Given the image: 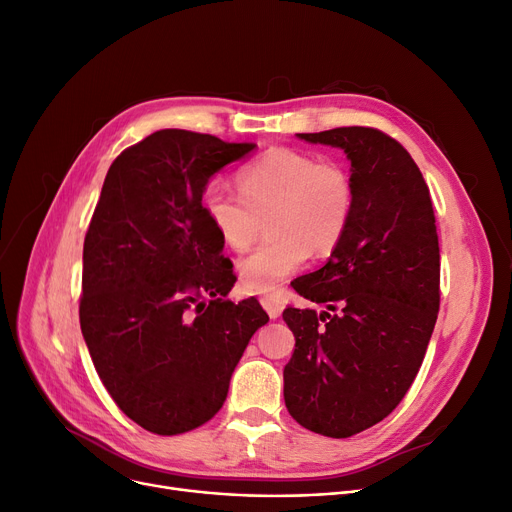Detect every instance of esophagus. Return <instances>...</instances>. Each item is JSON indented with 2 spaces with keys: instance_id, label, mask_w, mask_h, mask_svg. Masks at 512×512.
<instances>
[{
  "instance_id": "esophagus-1",
  "label": "esophagus",
  "mask_w": 512,
  "mask_h": 512,
  "mask_svg": "<svg viewBox=\"0 0 512 512\" xmlns=\"http://www.w3.org/2000/svg\"><path fill=\"white\" fill-rule=\"evenodd\" d=\"M261 305L267 311V315H270L272 319H278L284 309V299L276 297V294H267V297H261Z\"/></svg>"
}]
</instances>
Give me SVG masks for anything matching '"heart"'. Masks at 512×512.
Returning a JSON list of instances; mask_svg holds the SVG:
<instances>
[{
  "instance_id": "1",
  "label": "heart",
  "mask_w": 512,
  "mask_h": 512,
  "mask_svg": "<svg viewBox=\"0 0 512 512\" xmlns=\"http://www.w3.org/2000/svg\"><path fill=\"white\" fill-rule=\"evenodd\" d=\"M240 196L211 182L201 209L232 251H247L267 220V238L238 261L240 284L249 292H276L299 272L311 251L332 253L353 215V184L336 164L294 149H270L236 174Z\"/></svg>"
}]
</instances>
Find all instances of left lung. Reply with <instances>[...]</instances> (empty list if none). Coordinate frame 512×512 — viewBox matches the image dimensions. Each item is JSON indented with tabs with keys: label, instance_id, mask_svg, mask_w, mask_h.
Here are the masks:
<instances>
[{
	"label": "left lung",
	"instance_id": "1",
	"mask_svg": "<svg viewBox=\"0 0 512 512\" xmlns=\"http://www.w3.org/2000/svg\"><path fill=\"white\" fill-rule=\"evenodd\" d=\"M351 161L353 215L319 270L292 288L326 311L288 307L294 334L284 402L315 434L351 438L388 417L423 363L440 307V247L429 188L388 134L346 126L297 134Z\"/></svg>",
	"mask_w": 512,
	"mask_h": 512
}]
</instances>
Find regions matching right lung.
I'll return each mask as SVG.
<instances>
[{
  "label": "right lung",
  "mask_w": 512,
  "mask_h": 512,
  "mask_svg": "<svg viewBox=\"0 0 512 512\" xmlns=\"http://www.w3.org/2000/svg\"><path fill=\"white\" fill-rule=\"evenodd\" d=\"M255 147L166 128L107 170L85 236L80 330L103 386L147 432L184 434L218 413L270 321L253 297L224 299L236 276L201 209L213 174Z\"/></svg>",
  "instance_id": "right-lung-1"
}]
</instances>
